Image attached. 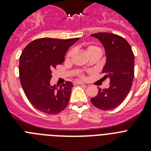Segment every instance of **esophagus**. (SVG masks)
<instances>
[{
	"mask_svg": "<svg viewBox=\"0 0 151 151\" xmlns=\"http://www.w3.org/2000/svg\"><path fill=\"white\" fill-rule=\"evenodd\" d=\"M75 85H85V86H86V85H85V84H84L83 82H75Z\"/></svg>",
	"mask_w": 151,
	"mask_h": 151,
	"instance_id": "34e87169",
	"label": "esophagus"
}]
</instances>
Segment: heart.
<instances>
[{
  "mask_svg": "<svg viewBox=\"0 0 151 151\" xmlns=\"http://www.w3.org/2000/svg\"><path fill=\"white\" fill-rule=\"evenodd\" d=\"M96 47H96V46H89L88 47V50H91V49L96 48ZM72 53H73V51H72V50H69V51L68 52V54H67V55H66V57H70V56L72 55ZM78 78H80V79H85V75H84V73H78Z\"/></svg>",
  "mask_w": 151,
  "mask_h": 151,
  "instance_id": "b5f03b06",
  "label": "heart"
}]
</instances>
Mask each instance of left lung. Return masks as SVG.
Masks as SVG:
<instances>
[{
	"instance_id": "obj_1",
	"label": "left lung",
	"mask_w": 151,
	"mask_h": 151,
	"mask_svg": "<svg viewBox=\"0 0 151 151\" xmlns=\"http://www.w3.org/2000/svg\"><path fill=\"white\" fill-rule=\"evenodd\" d=\"M91 35L104 47L106 63L102 73L110 79V88H98L91 101L99 110H111L119 106L130 91L134 76V54L129 42L118 35L98 32Z\"/></svg>"
}]
</instances>
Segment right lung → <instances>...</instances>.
Returning <instances> with one entry per match:
<instances>
[{
	"instance_id": "right-lung-1",
	"label": "right lung",
	"mask_w": 151,
	"mask_h": 151,
	"mask_svg": "<svg viewBox=\"0 0 151 151\" xmlns=\"http://www.w3.org/2000/svg\"><path fill=\"white\" fill-rule=\"evenodd\" d=\"M79 38H38L24 48L19 57V79L24 93L36 110L55 115L67 106L73 84L66 82L57 89L50 85L52 70L64 61L70 46Z\"/></svg>"
}]
</instances>
